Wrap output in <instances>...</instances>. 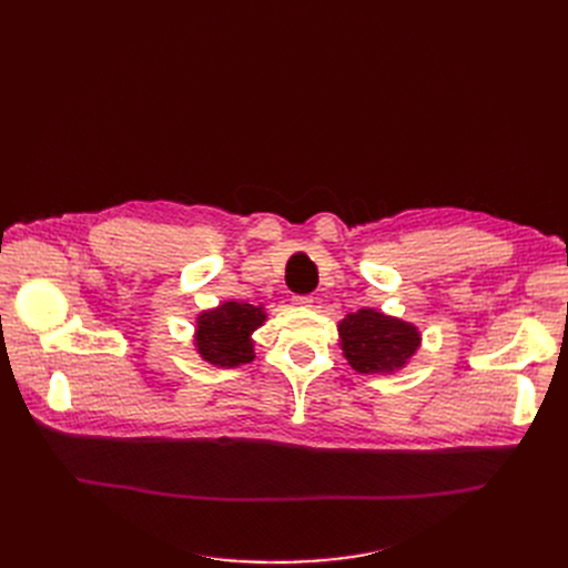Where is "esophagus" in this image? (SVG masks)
Returning a JSON list of instances; mask_svg holds the SVG:
<instances>
[{
	"label": "esophagus",
	"mask_w": 568,
	"mask_h": 568,
	"mask_svg": "<svg viewBox=\"0 0 568 568\" xmlns=\"http://www.w3.org/2000/svg\"><path fill=\"white\" fill-rule=\"evenodd\" d=\"M313 296L311 294H300V296H294V304L296 306H302V308H311L313 306Z\"/></svg>",
	"instance_id": "1"
}]
</instances>
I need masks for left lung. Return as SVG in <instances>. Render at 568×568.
<instances>
[{"label": "left lung", "mask_w": 568, "mask_h": 568, "mask_svg": "<svg viewBox=\"0 0 568 568\" xmlns=\"http://www.w3.org/2000/svg\"><path fill=\"white\" fill-rule=\"evenodd\" d=\"M341 347L356 373H392L403 368L422 343L416 326L398 317L362 308L341 324Z\"/></svg>", "instance_id": "obj_1"}]
</instances>
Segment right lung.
<instances>
[{"label": "right lung", "instance_id": "1", "mask_svg": "<svg viewBox=\"0 0 568 568\" xmlns=\"http://www.w3.org/2000/svg\"><path fill=\"white\" fill-rule=\"evenodd\" d=\"M262 306L244 302H225L197 317L195 347L204 362L234 368L253 362L251 334L264 322Z\"/></svg>", "mask_w": 568, "mask_h": 568}]
</instances>
